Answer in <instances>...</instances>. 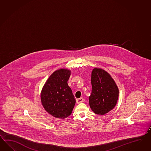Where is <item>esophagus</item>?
<instances>
[{
  "label": "esophagus",
  "mask_w": 151,
  "mask_h": 151,
  "mask_svg": "<svg viewBox=\"0 0 151 151\" xmlns=\"http://www.w3.org/2000/svg\"><path fill=\"white\" fill-rule=\"evenodd\" d=\"M83 102V98H80L76 99V103L77 104H80V103H82Z\"/></svg>",
  "instance_id": "34e87169"
}]
</instances>
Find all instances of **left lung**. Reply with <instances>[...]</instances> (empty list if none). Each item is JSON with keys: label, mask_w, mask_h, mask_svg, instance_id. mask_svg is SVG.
<instances>
[{"label": "left lung", "mask_w": 151, "mask_h": 151, "mask_svg": "<svg viewBox=\"0 0 151 151\" xmlns=\"http://www.w3.org/2000/svg\"><path fill=\"white\" fill-rule=\"evenodd\" d=\"M92 93L89 96L91 109L96 114L104 115L114 109L119 90L114 80L105 70L95 68L91 75Z\"/></svg>", "instance_id": "1"}]
</instances>
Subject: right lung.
I'll list each match as a JSON object with an SVG mask.
<instances>
[{
  "label": "right lung",
  "mask_w": 151,
  "mask_h": 151,
  "mask_svg": "<svg viewBox=\"0 0 151 151\" xmlns=\"http://www.w3.org/2000/svg\"><path fill=\"white\" fill-rule=\"evenodd\" d=\"M71 70L60 69L53 72L41 92V101L45 110L52 116L65 119L71 114L76 100L68 81Z\"/></svg>",
  "instance_id": "right-lung-1"
}]
</instances>
